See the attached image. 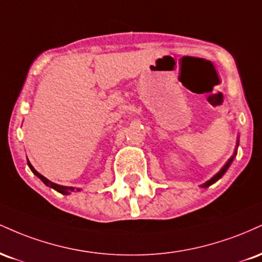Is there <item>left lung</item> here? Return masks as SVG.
Returning <instances> with one entry per match:
<instances>
[{"label": "left lung", "mask_w": 262, "mask_h": 262, "mask_svg": "<svg viewBox=\"0 0 262 262\" xmlns=\"http://www.w3.org/2000/svg\"><path fill=\"white\" fill-rule=\"evenodd\" d=\"M237 143H239V141H237ZM234 158H235V154H234L233 156H231V158L229 159V161H228V162H227V164H225V165H224V166H223V167H222V170H221V171H219V172H218V173H215V175H214V176H213V177H212V179H210V180H208V181H207L206 183H203V185H202V187H209V186H210V185H213V183H214V182H217V181H218V180H219V179H221V177H222V176H223L225 172H227V170H228V169H229V166H230L231 161H233V159H234Z\"/></svg>", "instance_id": "left-lung-1"}]
</instances>
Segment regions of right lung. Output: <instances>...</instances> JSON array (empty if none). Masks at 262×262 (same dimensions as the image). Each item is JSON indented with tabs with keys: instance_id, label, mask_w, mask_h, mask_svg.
I'll list each match as a JSON object with an SVG mask.
<instances>
[{
	"instance_id": "add662e5",
	"label": "right lung",
	"mask_w": 262,
	"mask_h": 262,
	"mask_svg": "<svg viewBox=\"0 0 262 262\" xmlns=\"http://www.w3.org/2000/svg\"><path fill=\"white\" fill-rule=\"evenodd\" d=\"M27 161H28V159H27ZM28 166H29V169L32 170V172L34 173L35 176H38L39 179H40L41 181L45 183V185L49 186V187L54 188V189H55V191H58V192H60V193H62V194H70V192H74V189H75L74 187H69V186H61V185H58V183H54L52 181H49V180H48L47 177H44L43 175H40V173H39L38 171L32 166V164L29 161H28ZM76 191H80V189L77 188Z\"/></svg>"
}]
</instances>
